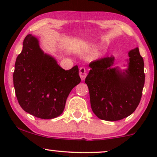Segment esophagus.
Wrapping results in <instances>:
<instances>
[{"label": "esophagus", "instance_id": "obj_1", "mask_svg": "<svg viewBox=\"0 0 157 157\" xmlns=\"http://www.w3.org/2000/svg\"><path fill=\"white\" fill-rule=\"evenodd\" d=\"M79 75H80V77L81 78V80L83 81L85 79L86 77V71L85 68L81 67L80 69H79Z\"/></svg>", "mask_w": 157, "mask_h": 157}]
</instances>
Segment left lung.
Returning <instances> with one entry per match:
<instances>
[{"label": "left lung", "instance_id": "obj_1", "mask_svg": "<svg viewBox=\"0 0 157 157\" xmlns=\"http://www.w3.org/2000/svg\"><path fill=\"white\" fill-rule=\"evenodd\" d=\"M128 68H112L114 57L107 56L89 63L85 80L93 112L100 119L114 121L132 114L139 104L145 75L144 59L138 48L128 52Z\"/></svg>", "mask_w": 157, "mask_h": 157}]
</instances>
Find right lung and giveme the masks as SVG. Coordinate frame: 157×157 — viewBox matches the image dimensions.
Masks as SVG:
<instances>
[{
    "label": "right lung",
    "instance_id": "obj_1",
    "mask_svg": "<svg viewBox=\"0 0 157 157\" xmlns=\"http://www.w3.org/2000/svg\"><path fill=\"white\" fill-rule=\"evenodd\" d=\"M80 82L78 66L63 69L40 49L37 38L25 36L13 72L15 92L23 110L40 119H54L63 113L71 91Z\"/></svg>",
    "mask_w": 157,
    "mask_h": 157
}]
</instances>
